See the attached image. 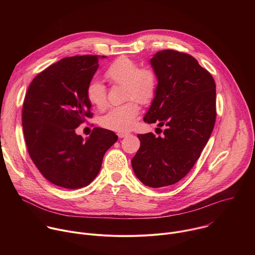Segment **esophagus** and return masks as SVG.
Returning a JSON list of instances; mask_svg holds the SVG:
<instances>
[{
  "label": "esophagus",
  "instance_id": "34e87169",
  "mask_svg": "<svg viewBox=\"0 0 255 255\" xmlns=\"http://www.w3.org/2000/svg\"><path fill=\"white\" fill-rule=\"evenodd\" d=\"M117 135H118L119 138H124L127 135H129V133L128 132H119V133H117Z\"/></svg>",
  "mask_w": 255,
  "mask_h": 255
}]
</instances>
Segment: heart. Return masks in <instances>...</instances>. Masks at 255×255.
Returning <instances> with one entry per match:
<instances>
[{
	"mask_svg": "<svg viewBox=\"0 0 255 255\" xmlns=\"http://www.w3.org/2000/svg\"><path fill=\"white\" fill-rule=\"evenodd\" d=\"M105 77L111 84L124 86L125 99L130 101L110 110L103 117L102 125L115 131L129 130L135 124L140 113L138 102L142 105H148L156 95L158 86L156 72L150 66L139 67L134 59L120 56L109 65ZM87 98L99 110H105L108 106L107 90L97 80H92L89 83Z\"/></svg>",
	"mask_w": 255,
	"mask_h": 255,
	"instance_id": "b5f03b06",
	"label": "heart"
}]
</instances>
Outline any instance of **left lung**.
Instances as JSON below:
<instances>
[{
  "label": "left lung",
  "mask_w": 255,
  "mask_h": 255,
  "mask_svg": "<svg viewBox=\"0 0 255 255\" xmlns=\"http://www.w3.org/2000/svg\"><path fill=\"white\" fill-rule=\"evenodd\" d=\"M150 62L158 86L143 120L164 130L157 137L138 134L140 148L131 162L145 186L162 188L184 178L201 156L216 122V85L188 53L165 49Z\"/></svg>",
  "instance_id": "obj_1"
}]
</instances>
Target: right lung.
Masks as SVG:
<instances>
[{
    "mask_svg": "<svg viewBox=\"0 0 255 255\" xmlns=\"http://www.w3.org/2000/svg\"><path fill=\"white\" fill-rule=\"evenodd\" d=\"M98 62L97 55L62 58L34 78L24 99L22 125L29 155L41 174L61 188L91 184L118 139L113 131L99 127L86 141L76 134L93 117L87 87Z\"/></svg>",
    "mask_w": 255,
    "mask_h": 255,
    "instance_id": "1",
    "label": "right lung"
}]
</instances>
